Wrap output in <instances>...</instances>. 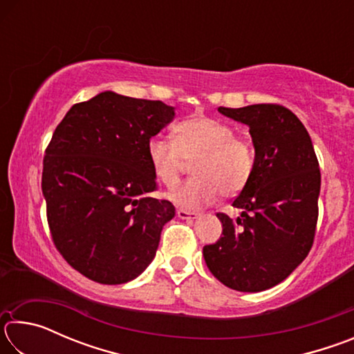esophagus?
I'll return each instance as SVG.
<instances>
[{"mask_svg":"<svg viewBox=\"0 0 354 354\" xmlns=\"http://www.w3.org/2000/svg\"><path fill=\"white\" fill-rule=\"evenodd\" d=\"M176 215L181 220H194L198 217V212H194V211H185V209H178Z\"/></svg>","mask_w":354,"mask_h":354,"instance_id":"1","label":"esophagus"}]
</instances>
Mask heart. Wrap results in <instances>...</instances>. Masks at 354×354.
Wrapping results in <instances>:
<instances>
[{
  "label": "heart",
  "instance_id": "obj_1",
  "mask_svg": "<svg viewBox=\"0 0 354 354\" xmlns=\"http://www.w3.org/2000/svg\"><path fill=\"white\" fill-rule=\"evenodd\" d=\"M234 128L221 120L194 115L173 128V142L153 137L147 145L154 178L171 187L194 162L195 178L178 184L167 200L187 211L212 205L223 196H234L247 187L254 173V148Z\"/></svg>",
  "mask_w": 354,
  "mask_h": 354
}]
</instances>
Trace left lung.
<instances>
[{"instance_id":"obj_1","label":"left lung","mask_w":354,"mask_h":354,"mask_svg":"<svg viewBox=\"0 0 354 354\" xmlns=\"http://www.w3.org/2000/svg\"><path fill=\"white\" fill-rule=\"evenodd\" d=\"M218 112L247 124L254 173L232 206L217 214L223 232L203 248L220 283L239 292H262L284 281L308 256L319 218L320 169L313 140L295 113L279 104H251Z\"/></svg>"}]
</instances>
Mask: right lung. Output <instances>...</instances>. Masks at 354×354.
Returning a JSON list of instances; mask_svg holds the SVG:
<instances>
[{
  "mask_svg": "<svg viewBox=\"0 0 354 354\" xmlns=\"http://www.w3.org/2000/svg\"><path fill=\"white\" fill-rule=\"evenodd\" d=\"M175 118L162 101L101 92L71 106L46 147L41 192L51 237L75 270L123 284L156 256L175 206L156 200L147 145Z\"/></svg>",
  "mask_w": 354,
  "mask_h": 354,
  "instance_id": "1",
  "label": "right lung"
}]
</instances>
